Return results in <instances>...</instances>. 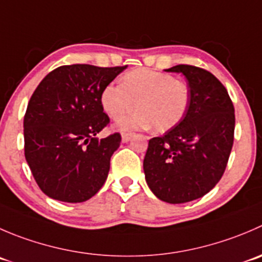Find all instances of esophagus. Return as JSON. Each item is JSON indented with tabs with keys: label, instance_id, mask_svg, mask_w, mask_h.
<instances>
[{
	"label": "esophagus",
	"instance_id": "1",
	"mask_svg": "<svg viewBox=\"0 0 262 262\" xmlns=\"http://www.w3.org/2000/svg\"><path fill=\"white\" fill-rule=\"evenodd\" d=\"M130 137H132V133H123L121 134V141L125 143V142H128L129 139H130Z\"/></svg>",
	"mask_w": 262,
	"mask_h": 262
}]
</instances>
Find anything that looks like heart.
<instances>
[{
  "label": "heart",
  "instance_id": "b5f03b06",
  "mask_svg": "<svg viewBox=\"0 0 262 262\" xmlns=\"http://www.w3.org/2000/svg\"><path fill=\"white\" fill-rule=\"evenodd\" d=\"M190 100L189 87L171 74L151 69H134L121 78V84L103 88L101 103L114 120L133 116L119 124L121 130L147 129L166 132L182 121Z\"/></svg>",
  "mask_w": 262,
  "mask_h": 262
}]
</instances>
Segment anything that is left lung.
Returning a JSON list of instances; mask_svg holds the SVG:
<instances>
[{
    "mask_svg": "<svg viewBox=\"0 0 262 262\" xmlns=\"http://www.w3.org/2000/svg\"><path fill=\"white\" fill-rule=\"evenodd\" d=\"M190 100L184 118L148 142L143 170L149 189L169 204H184L209 193L222 179L234 141V106L228 91L207 70L177 65Z\"/></svg>",
    "mask_w": 262,
    "mask_h": 262,
    "instance_id": "left-lung-1",
    "label": "left lung"
}]
</instances>
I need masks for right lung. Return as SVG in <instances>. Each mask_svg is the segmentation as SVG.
<instances>
[{"mask_svg": "<svg viewBox=\"0 0 262 262\" xmlns=\"http://www.w3.org/2000/svg\"><path fill=\"white\" fill-rule=\"evenodd\" d=\"M125 68L63 65L33 92L24 115V154L38 187L51 199L84 202L107 179L121 136L96 137L110 124L101 95Z\"/></svg>", "mask_w": 262, "mask_h": 262, "instance_id": "obj_1", "label": "right lung"}]
</instances>
